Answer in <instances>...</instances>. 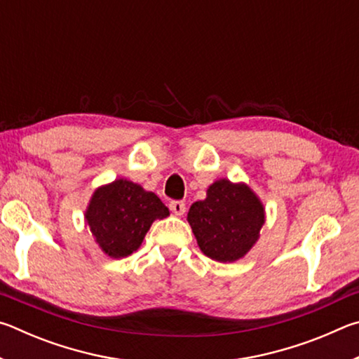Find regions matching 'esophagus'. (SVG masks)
I'll return each instance as SVG.
<instances>
[{
  "label": "esophagus",
  "mask_w": 359,
  "mask_h": 359,
  "mask_svg": "<svg viewBox=\"0 0 359 359\" xmlns=\"http://www.w3.org/2000/svg\"><path fill=\"white\" fill-rule=\"evenodd\" d=\"M169 209H171L175 215L185 214V203L184 201H171L169 203Z\"/></svg>",
  "instance_id": "obj_1"
}]
</instances>
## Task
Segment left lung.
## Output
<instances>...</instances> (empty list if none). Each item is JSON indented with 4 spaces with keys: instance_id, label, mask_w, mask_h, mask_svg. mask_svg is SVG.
Wrapping results in <instances>:
<instances>
[{
    "instance_id": "left-lung-1",
    "label": "left lung",
    "mask_w": 359,
    "mask_h": 359,
    "mask_svg": "<svg viewBox=\"0 0 359 359\" xmlns=\"http://www.w3.org/2000/svg\"><path fill=\"white\" fill-rule=\"evenodd\" d=\"M187 218L203 253L231 263L257 242L264 224V209L247 185L222 179L209 187L204 201L191 205Z\"/></svg>"
}]
</instances>
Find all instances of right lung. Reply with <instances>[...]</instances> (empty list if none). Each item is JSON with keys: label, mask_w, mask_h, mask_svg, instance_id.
<instances>
[{"label": "right lung", "mask_w": 359, "mask_h": 359, "mask_svg": "<svg viewBox=\"0 0 359 359\" xmlns=\"http://www.w3.org/2000/svg\"><path fill=\"white\" fill-rule=\"evenodd\" d=\"M168 215L155 193L118 179L95 191L85 218L102 252L123 258L137 250L154 220Z\"/></svg>", "instance_id": "1"}]
</instances>
